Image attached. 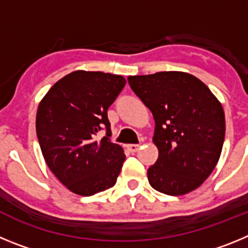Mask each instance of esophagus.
Returning a JSON list of instances; mask_svg holds the SVG:
<instances>
[{"instance_id": "1", "label": "esophagus", "mask_w": 248, "mask_h": 248, "mask_svg": "<svg viewBox=\"0 0 248 248\" xmlns=\"http://www.w3.org/2000/svg\"><path fill=\"white\" fill-rule=\"evenodd\" d=\"M140 145H138V144H129V145H126V149H128L130 153H137L138 150H139Z\"/></svg>"}]
</instances>
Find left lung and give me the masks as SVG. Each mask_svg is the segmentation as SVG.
Listing matches in <instances>:
<instances>
[{"mask_svg": "<svg viewBox=\"0 0 248 248\" xmlns=\"http://www.w3.org/2000/svg\"><path fill=\"white\" fill-rule=\"evenodd\" d=\"M130 88L155 120L153 141L159 150L148 169L151 187L185 195L210 176L225 139V113L205 83L185 72L128 77Z\"/></svg>", "mask_w": 248, "mask_h": 248, "instance_id": "left-lung-1", "label": "left lung"}]
</instances>
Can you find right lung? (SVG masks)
Masks as SVG:
<instances>
[{"instance_id":"add662e5","label":"right lung","mask_w":248,"mask_h":248,"mask_svg":"<svg viewBox=\"0 0 248 248\" xmlns=\"http://www.w3.org/2000/svg\"><path fill=\"white\" fill-rule=\"evenodd\" d=\"M125 83L117 74L76 71L59 79L39 103L36 131L43 157L74 194L92 196L117 183L125 154L109 140L107 110ZM104 127L107 137L98 140Z\"/></svg>"}]
</instances>
